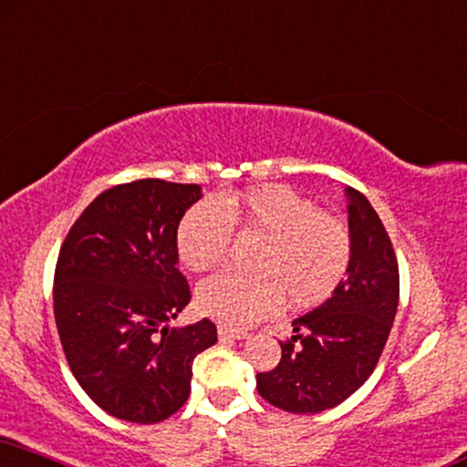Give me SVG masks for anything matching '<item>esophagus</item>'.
I'll use <instances>...</instances> for the list:
<instances>
[{"mask_svg":"<svg viewBox=\"0 0 467 467\" xmlns=\"http://www.w3.org/2000/svg\"><path fill=\"white\" fill-rule=\"evenodd\" d=\"M219 337L223 341H240V338H246L248 335L244 330H234L227 328V326H219Z\"/></svg>","mask_w":467,"mask_h":467,"instance_id":"1","label":"esophagus"}]
</instances>
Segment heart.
Returning <instances> with one entry per match:
<instances>
[{
  "label": "heart",
  "mask_w": 467,
  "mask_h": 467,
  "mask_svg": "<svg viewBox=\"0 0 467 467\" xmlns=\"http://www.w3.org/2000/svg\"><path fill=\"white\" fill-rule=\"evenodd\" d=\"M234 225L264 244L251 275L221 270L197 287V305L216 322L244 328L268 317L285 298L308 308L330 298L352 262V235L335 216L287 186H259L184 212L175 232L180 262L203 270L227 255Z\"/></svg>",
  "instance_id": "1"
}]
</instances>
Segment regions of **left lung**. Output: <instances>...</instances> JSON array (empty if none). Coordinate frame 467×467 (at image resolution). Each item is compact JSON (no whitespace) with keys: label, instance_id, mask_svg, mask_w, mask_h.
Returning a JSON list of instances; mask_svg holds the SVG:
<instances>
[{"label":"left lung","instance_id":"8db88e82","mask_svg":"<svg viewBox=\"0 0 467 467\" xmlns=\"http://www.w3.org/2000/svg\"><path fill=\"white\" fill-rule=\"evenodd\" d=\"M352 262L324 305L294 319L281 362L257 373L265 401L292 414L343 403L373 373L399 305V265L384 223L362 192L345 189Z\"/></svg>","mask_w":467,"mask_h":467}]
</instances>
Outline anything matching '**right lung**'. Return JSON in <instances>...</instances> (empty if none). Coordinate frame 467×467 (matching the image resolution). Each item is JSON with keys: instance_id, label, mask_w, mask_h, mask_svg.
I'll use <instances>...</instances> for the list:
<instances>
[{"instance_id": "add662e5", "label": "right lung", "mask_w": 467, "mask_h": 467, "mask_svg": "<svg viewBox=\"0 0 467 467\" xmlns=\"http://www.w3.org/2000/svg\"><path fill=\"white\" fill-rule=\"evenodd\" d=\"M199 184L137 180L100 192L66 235L53 313L66 360L107 414L152 425L191 392L192 360L216 343L210 319L171 328L191 302L175 232Z\"/></svg>"}]
</instances>
